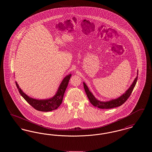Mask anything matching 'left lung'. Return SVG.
Returning <instances> with one entry per match:
<instances>
[{
    "label": "left lung",
    "mask_w": 152,
    "mask_h": 152,
    "mask_svg": "<svg viewBox=\"0 0 152 152\" xmlns=\"http://www.w3.org/2000/svg\"><path fill=\"white\" fill-rule=\"evenodd\" d=\"M138 72L137 73V76L134 80L133 82L132 83V85L126 91V92L120 96L119 97L115 99H112L109 101H102L97 100L94 96L92 94V93L89 91L88 87H87L86 84L84 82L83 85L84 88L86 91V93L87 95V97L91 103L94 106L100 109H110L116 108L121 106L125 101L128 100V99L129 97L130 94H132L134 88L136 86V84L137 83L138 79Z\"/></svg>",
    "instance_id": "1"
}]
</instances>
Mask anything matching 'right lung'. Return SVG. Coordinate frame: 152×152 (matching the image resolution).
Segmentation results:
<instances>
[{
    "label": "right lung",
    "instance_id": "right-lung-1",
    "mask_svg": "<svg viewBox=\"0 0 152 152\" xmlns=\"http://www.w3.org/2000/svg\"><path fill=\"white\" fill-rule=\"evenodd\" d=\"M71 76V73L66 75L60 83L56 94L50 99L44 100H38L29 97L23 92L16 81H15V83L20 94L34 108L42 112H50L56 109L61 105Z\"/></svg>",
    "mask_w": 152,
    "mask_h": 152
}]
</instances>
